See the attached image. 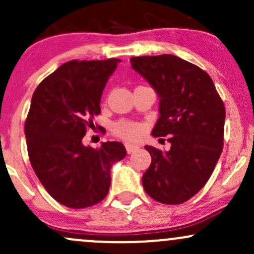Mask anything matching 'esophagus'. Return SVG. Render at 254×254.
I'll list each match as a JSON object with an SVG mask.
<instances>
[{"label": "esophagus", "mask_w": 254, "mask_h": 254, "mask_svg": "<svg viewBox=\"0 0 254 254\" xmlns=\"http://www.w3.org/2000/svg\"><path fill=\"white\" fill-rule=\"evenodd\" d=\"M125 149H127V154H132L133 151H136L137 149H138V145L127 143V144H125Z\"/></svg>", "instance_id": "1"}]
</instances>
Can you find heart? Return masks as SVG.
<instances>
[{"label":"heart","instance_id":"obj_1","mask_svg":"<svg viewBox=\"0 0 254 254\" xmlns=\"http://www.w3.org/2000/svg\"><path fill=\"white\" fill-rule=\"evenodd\" d=\"M113 132L127 141H135L143 133V127L131 121H119L113 125Z\"/></svg>","mask_w":254,"mask_h":254}]
</instances>
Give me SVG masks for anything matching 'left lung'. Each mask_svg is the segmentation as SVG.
Returning a JSON list of instances; mask_svg holds the SVG:
<instances>
[{"instance_id":"8db88e82","label":"left lung","mask_w":254,"mask_h":254,"mask_svg":"<svg viewBox=\"0 0 254 254\" xmlns=\"http://www.w3.org/2000/svg\"><path fill=\"white\" fill-rule=\"evenodd\" d=\"M155 89L160 117L151 135L167 136L171 149L145 145L151 164L144 191L164 204H182L205 185L223 149L226 110L208 72L173 55L130 58Z\"/></svg>"}]
</instances>
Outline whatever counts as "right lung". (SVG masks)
I'll return each mask as SVG.
<instances>
[{"mask_svg": "<svg viewBox=\"0 0 254 254\" xmlns=\"http://www.w3.org/2000/svg\"><path fill=\"white\" fill-rule=\"evenodd\" d=\"M121 60L70 61L44 78L25 122L30 161L52 198L68 208L98 204L109 193L111 167L127 155L121 142L82 143L100 113L103 90Z\"/></svg>", "mask_w": 254, "mask_h": 254, "instance_id": "add662e5", "label": "right lung"}]
</instances>
